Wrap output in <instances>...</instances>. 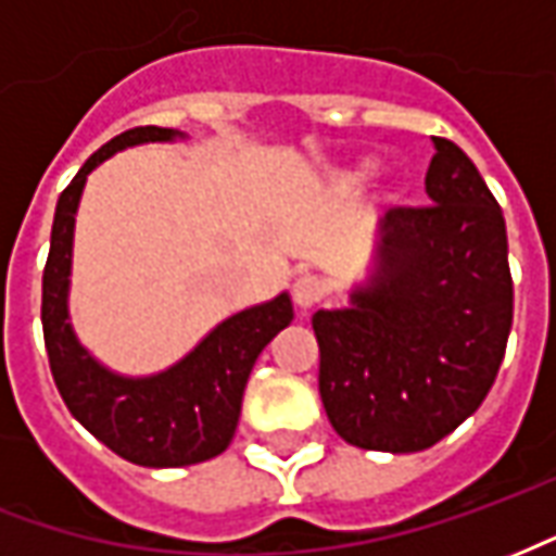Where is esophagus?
<instances>
[{"label":"esophagus","mask_w":556,"mask_h":556,"mask_svg":"<svg viewBox=\"0 0 556 556\" xmlns=\"http://www.w3.org/2000/svg\"><path fill=\"white\" fill-rule=\"evenodd\" d=\"M325 294L327 286L318 277H313V274L294 279V286H291V298H294V303H298L301 309H313L315 303L325 301Z\"/></svg>","instance_id":"esophagus-1"}]
</instances>
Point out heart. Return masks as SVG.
I'll return each instance as SVG.
<instances>
[{"label":"heart","instance_id":"b5f03b06","mask_svg":"<svg viewBox=\"0 0 556 556\" xmlns=\"http://www.w3.org/2000/svg\"><path fill=\"white\" fill-rule=\"evenodd\" d=\"M375 172V163H361V169H357V175H372Z\"/></svg>","mask_w":556,"mask_h":556}]
</instances>
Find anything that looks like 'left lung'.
Returning a JSON list of instances; mask_svg holds the SVG:
<instances>
[{"label":"left lung","mask_w":556,"mask_h":556,"mask_svg":"<svg viewBox=\"0 0 556 556\" xmlns=\"http://www.w3.org/2000/svg\"><path fill=\"white\" fill-rule=\"evenodd\" d=\"M429 207H390L369 279L318 309V393L342 441L419 453L489 396L513 327L506 223L477 166L431 137Z\"/></svg>","instance_id":"8db88e82"}]
</instances>
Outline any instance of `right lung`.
<instances>
[{
    "instance_id": "add662e5",
    "label": "right lung",
    "mask_w": 556,
    "mask_h": 556,
    "mask_svg": "<svg viewBox=\"0 0 556 556\" xmlns=\"http://www.w3.org/2000/svg\"><path fill=\"white\" fill-rule=\"evenodd\" d=\"M172 127H134L98 148L67 184L55 205L50 255L43 267L41 321L50 372L67 410L115 455L142 467L199 465L235 438L241 399L253 363L294 309L282 291L274 301L235 313L207 333L187 357L148 378H127L91 357L67 321L74 223L86 178L115 151L142 142H172Z\"/></svg>"
}]
</instances>
